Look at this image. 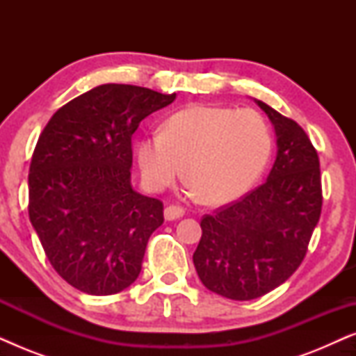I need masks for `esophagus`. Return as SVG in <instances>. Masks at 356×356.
<instances>
[{"mask_svg":"<svg viewBox=\"0 0 356 356\" xmlns=\"http://www.w3.org/2000/svg\"><path fill=\"white\" fill-rule=\"evenodd\" d=\"M165 220H177V218L184 216V209L179 206H167L163 211Z\"/></svg>","mask_w":356,"mask_h":356,"instance_id":"1","label":"esophagus"}]
</instances>
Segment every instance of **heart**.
<instances>
[{"mask_svg": "<svg viewBox=\"0 0 356 356\" xmlns=\"http://www.w3.org/2000/svg\"><path fill=\"white\" fill-rule=\"evenodd\" d=\"M270 152L269 124L256 110L194 105L167 118L160 133L139 140L138 163L152 191L168 188L183 170L189 193L222 206L250 191Z\"/></svg>", "mask_w": 356, "mask_h": 356, "instance_id": "b5f03b06", "label": "heart"}]
</instances>
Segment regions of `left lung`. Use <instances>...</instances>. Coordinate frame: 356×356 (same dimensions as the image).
<instances>
[{
  "label": "left lung",
  "instance_id": "left-lung-1",
  "mask_svg": "<svg viewBox=\"0 0 356 356\" xmlns=\"http://www.w3.org/2000/svg\"><path fill=\"white\" fill-rule=\"evenodd\" d=\"M277 157L266 183L202 217L193 261L206 289L225 298H259L284 284L305 259L323 207L319 157L296 121L264 102Z\"/></svg>",
  "mask_w": 356,
  "mask_h": 356
}]
</instances>
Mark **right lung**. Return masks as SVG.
I'll use <instances>...</instances> for the list:
<instances>
[{
    "mask_svg": "<svg viewBox=\"0 0 356 356\" xmlns=\"http://www.w3.org/2000/svg\"><path fill=\"white\" fill-rule=\"evenodd\" d=\"M177 94L104 84L63 105L33 150L29 217L58 274L89 295L120 293L138 279L163 204L131 186V139Z\"/></svg>",
    "mask_w": 356,
    "mask_h": 356,
    "instance_id": "1",
    "label": "right lung"
}]
</instances>
